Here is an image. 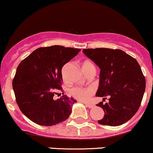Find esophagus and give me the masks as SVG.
<instances>
[{"label":"esophagus","instance_id":"1","mask_svg":"<svg viewBox=\"0 0 153 153\" xmlns=\"http://www.w3.org/2000/svg\"><path fill=\"white\" fill-rule=\"evenodd\" d=\"M84 104L87 107H88L89 108H94L95 106L94 104H93V103H84Z\"/></svg>","mask_w":153,"mask_h":153}]
</instances>
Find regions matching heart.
<instances>
[{"label":"heart","mask_w":153,"mask_h":153,"mask_svg":"<svg viewBox=\"0 0 153 153\" xmlns=\"http://www.w3.org/2000/svg\"><path fill=\"white\" fill-rule=\"evenodd\" d=\"M91 67L94 68V65L89 61H84L82 62V70L91 68ZM94 92L95 88L94 87H74L71 90L72 96L75 99L82 101H87Z\"/></svg>","instance_id":"obj_1"}]
</instances>
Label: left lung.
Listing matches in <instances>:
<instances>
[{"label":"left lung","instance_id":"1","mask_svg":"<svg viewBox=\"0 0 153 153\" xmlns=\"http://www.w3.org/2000/svg\"><path fill=\"white\" fill-rule=\"evenodd\" d=\"M83 53L99 67L96 96L109 98L108 103L96 104L105 114L98 121L103 125H122L137 113L145 93L146 81L137 61L121 50L84 49Z\"/></svg>","mask_w":153,"mask_h":153}]
</instances>
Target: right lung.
<instances>
[{"label":"right lung","mask_w":153,"mask_h":153,"mask_svg":"<svg viewBox=\"0 0 153 153\" xmlns=\"http://www.w3.org/2000/svg\"><path fill=\"white\" fill-rule=\"evenodd\" d=\"M80 49L59 45L39 47L23 59L16 69L12 85L22 112L33 122L52 126L66 120L76 100L62 93V68Z\"/></svg>","instance_id":"right-lung-1"}]
</instances>
